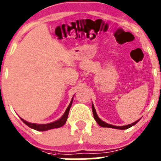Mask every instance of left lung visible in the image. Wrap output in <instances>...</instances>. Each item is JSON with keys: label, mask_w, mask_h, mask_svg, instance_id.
<instances>
[{"label": "left lung", "mask_w": 161, "mask_h": 161, "mask_svg": "<svg viewBox=\"0 0 161 161\" xmlns=\"http://www.w3.org/2000/svg\"><path fill=\"white\" fill-rule=\"evenodd\" d=\"M92 114H93V117H94V119L96 120V121H97V123H98V125L100 126H101V127H106V128H112V129H122V130H124V129H129V128L131 127V126L135 125L136 124V123L138 122V121H139V120H138V121H135V122L131 123L130 125H124V126H114V125H109L108 124V123L104 122V121H103L102 120H100V118H98V116H97V112H96V110L95 108H94V106L93 104L92 105Z\"/></svg>", "instance_id": "left-lung-1"}]
</instances>
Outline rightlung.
<instances>
[{
  "instance_id": "right-lung-1",
  "label": "right lung",
  "mask_w": 161,
  "mask_h": 161,
  "mask_svg": "<svg viewBox=\"0 0 161 161\" xmlns=\"http://www.w3.org/2000/svg\"><path fill=\"white\" fill-rule=\"evenodd\" d=\"M72 100H71L70 104L69 105V107H68V108L66 109V111H65V112H64V114H63V116L61 117L59 120H58V121H53V122L50 123V124L36 125V124H34V123L28 122V121H25V120H23L22 118H21V119H22V121H23V122L25 123L26 125H28L29 127L31 128V129H35V130H37V131H47V130H49V129L60 128V127H61V126L64 125L65 124L66 121H67V118H68V116H69V111H70L71 103H72Z\"/></svg>"
}]
</instances>
